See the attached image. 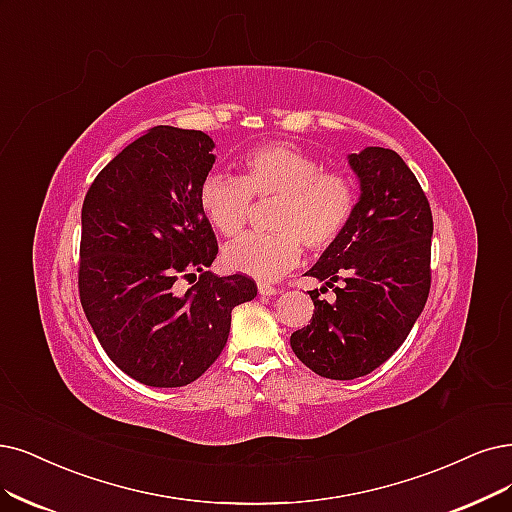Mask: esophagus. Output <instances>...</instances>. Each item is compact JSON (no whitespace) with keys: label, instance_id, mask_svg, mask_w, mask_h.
Segmentation results:
<instances>
[{"label":"esophagus","instance_id":"obj_1","mask_svg":"<svg viewBox=\"0 0 512 512\" xmlns=\"http://www.w3.org/2000/svg\"><path fill=\"white\" fill-rule=\"evenodd\" d=\"M257 291H259V295H263V297H272V295L278 293V289L272 287V285H268V282H257Z\"/></svg>","mask_w":512,"mask_h":512}]
</instances>
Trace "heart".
I'll list each match as a JSON object with an SVG mask.
<instances>
[{"label": "heart", "mask_w": 512, "mask_h": 512, "mask_svg": "<svg viewBox=\"0 0 512 512\" xmlns=\"http://www.w3.org/2000/svg\"><path fill=\"white\" fill-rule=\"evenodd\" d=\"M251 196L276 200L274 234H244L223 249L227 270L272 280L301 259V246L323 251L344 232L356 204V187L342 173L299 147L274 143L242 160L240 177L213 173L198 192V206L215 232L236 236L251 213Z\"/></svg>", "instance_id": "heart-1"}]
</instances>
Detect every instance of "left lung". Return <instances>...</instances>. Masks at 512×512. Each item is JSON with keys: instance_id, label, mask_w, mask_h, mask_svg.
Returning a JSON list of instances; mask_svg holds the SVG:
<instances>
[{"instance_id": "1", "label": "left lung", "mask_w": 512, "mask_h": 512, "mask_svg": "<svg viewBox=\"0 0 512 512\" xmlns=\"http://www.w3.org/2000/svg\"><path fill=\"white\" fill-rule=\"evenodd\" d=\"M348 164L361 194L344 232L306 272L323 287L308 291L312 320L291 335L299 361L329 380H354L384 365L430 291L432 213L418 179L384 147L350 154ZM327 288L335 302L319 299Z\"/></svg>"}]
</instances>
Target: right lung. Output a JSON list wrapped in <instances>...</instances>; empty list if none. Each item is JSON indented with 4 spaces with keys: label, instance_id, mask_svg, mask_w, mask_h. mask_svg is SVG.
I'll return each instance as SVG.
<instances>
[{
    "label": "right lung",
    "instance_id": "add662e5",
    "mask_svg": "<svg viewBox=\"0 0 512 512\" xmlns=\"http://www.w3.org/2000/svg\"><path fill=\"white\" fill-rule=\"evenodd\" d=\"M202 130L154 126L124 147L82 206L80 299L107 356L132 380L181 388L225 348L232 310L257 295L242 274L206 272L217 238L198 206L215 164ZM201 278L181 294L179 277Z\"/></svg>",
    "mask_w": 512,
    "mask_h": 512
}]
</instances>
